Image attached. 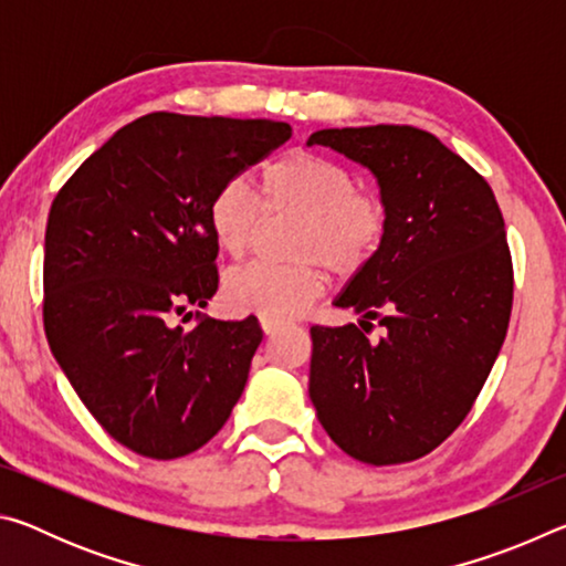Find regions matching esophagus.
Wrapping results in <instances>:
<instances>
[{
	"instance_id": "1",
	"label": "esophagus",
	"mask_w": 566,
	"mask_h": 566,
	"mask_svg": "<svg viewBox=\"0 0 566 566\" xmlns=\"http://www.w3.org/2000/svg\"><path fill=\"white\" fill-rule=\"evenodd\" d=\"M262 329H264L266 337H272V334H276V329H280V322H274V319H262Z\"/></svg>"
}]
</instances>
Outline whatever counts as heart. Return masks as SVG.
<instances>
[{
	"label": "heart",
	"instance_id": "obj_1",
	"mask_svg": "<svg viewBox=\"0 0 566 566\" xmlns=\"http://www.w3.org/2000/svg\"><path fill=\"white\" fill-rule=\"evenodd\" d=\"M260 195L264 212L304 217L294 247L304 264L254 262L229 272L222 296L237 314L274 322L300 317L324 292L319 262L334 274H354L371 262L385 237L387 214L379 199L357 189L337 161L314 151L294 149L266 165ZM207 222L219 252L242 260L262 222L260 205L244 185L232 181L212 197Z\"/></svg>",
	"mask_w": 566,
	"mask_h": 566
}]
</instances>
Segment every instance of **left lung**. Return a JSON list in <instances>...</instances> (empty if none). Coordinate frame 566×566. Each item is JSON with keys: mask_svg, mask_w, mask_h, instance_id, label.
Segmentation results:
<instances>
[{"mask_svg": "<svg viewBox=\"0 0 566 566\" xmlns=\"http://www.w3.org/2000/svg\"><path fill=\"white\" fill-rule=\"evenodd\" d=\"M314 145L377 179L385 237L334 306L387 334L312 327V405L349 457L411 462L462 424L502 349L514 286L504 219L484 177L429 132L319 129Z\"/></svg>", "mask_w": 566, "mask_h": 566, "instance_id": "1", "label": "left lung"}]
</instances>
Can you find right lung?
<instances>
[{
    "label": "right lung",
    "instance_id": "obj_1",
    "mask_svg": "<svg viewBox=\"0 0 566 566\" xmlns=\"http://www.w3.org/2000/svg\"><path fill=\"white\" fill-rule=\"evenodd\" d=\"M290 137L286 122L155 112L114 132L54 197L46 339L84 407L132 452H197L242 397L256 319L185 329L175 314L217 292L212 197Z\"/></svg>",
    "mask_w": 566,
    "mask_h": 566
}]
</instances>
